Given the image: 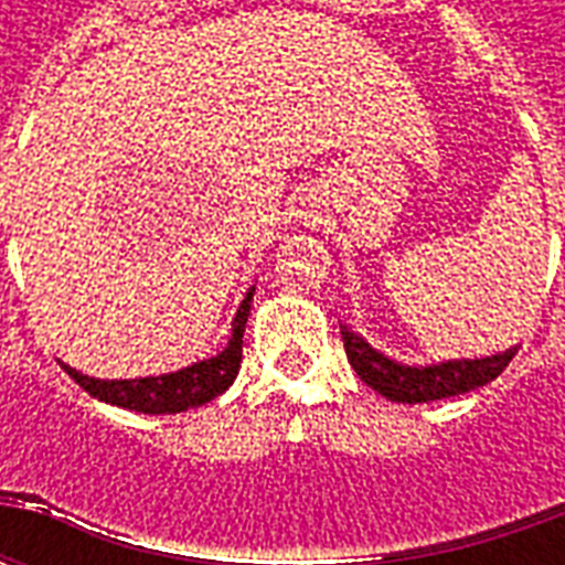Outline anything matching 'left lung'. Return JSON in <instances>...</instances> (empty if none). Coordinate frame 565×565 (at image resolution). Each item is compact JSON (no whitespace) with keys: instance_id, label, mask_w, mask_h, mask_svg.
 <instances>
[{"instance_id":"1","label":"left lung","mask_w":565,"mask_h":565,"mask_svg":"<svg viewBox=\"0 0 565 565\" xmlns=\"http://www.w3.org/2000/svg\"><path fill=\"white\" fill-rule=\"evenodd\" d=\"M344 354L354 366L360 379L366 381L372 391L387 396L391 403H433V399H448L460 393L478 391L497 379L502 369L509 366L518 348H509L502 354L481 356V360H448V363H433V366H405L391 356L375 351L372 344L342 327Z\"/></svg>"}]
</instances>
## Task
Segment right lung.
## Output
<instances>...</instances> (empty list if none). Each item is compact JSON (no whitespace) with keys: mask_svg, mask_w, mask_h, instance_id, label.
<instances>
[{"mask_svg":"<svg viewBox=\"0 0 565 565\" xmlns=\"http://www.w3.org/2000/svg\"><path fill=\"white\" fill-rule=\"evenodd\" d=\"M250 299H254V287L247 290L242 306L233 318V335L223 348L221 354L199 360L193 366L178 369L169 375H153V379H129V381H105L81 375L78 369L63 363L68 379H75L84 391L103 399V403L120 405L129 412H141V415H178L186 408L211 403L214 396H221L238 375L242 366V335H245L247 315H250Z\"/></svg>","mask_w":565,"mask_h":565,"instance_id":"add662e5","label":"right lung"}]
</instances>
